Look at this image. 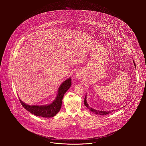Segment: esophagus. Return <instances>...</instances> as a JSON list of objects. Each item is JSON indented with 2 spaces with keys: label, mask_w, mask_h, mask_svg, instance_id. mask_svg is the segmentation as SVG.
Instances as JSON below:
<instances>
[{
  "label": "esophagus",
  "mask_w": 146,
  "mask_h": 146,
  "mask_svg": "<svg viewBox=\"0 0 146 146\" xmlns=\"http://www.w3.org/2000/svg\"><path fill=\"white\" fill-rule=\"evenodd\" d=\"M75 78L77 79H80L82 78V74L81 73V72H76V74H75Z\"/></svg>",
  "instance_id": "34e87169"
}]
</instances>
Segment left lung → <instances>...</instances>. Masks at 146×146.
<instances>
[{
  "label": "left lung",
  "instance_id": "8db88e82",
  "mask_svg": "<svg viewBox=\"0 0 146 146\" xmlns=\"http://www.w3.org/2000/svg\"><path fill=\"white\" fill-rule=\"evenodd\" d=\"M133 63H134V65L135 67H136L135 63L134 61H133ZM86 97H87V94H86L85 97V100H84V104H85V106L88 109H89V110H90L91 112H94V113H96V114H97V115H106L109 114V113H110L111 112L114 111V110L108 111H100V110H96V109H94V108H91L90 106H89V105H88V103H87V101H86Z\"/></svg>",
  "mask_w": 146,
  "mask_h": 146
}]
</instances>
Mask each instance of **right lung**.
Returning <instances> with one entry per match:
<instances>
[{"instance_id":"right-lung-1","label":"right lung","mask_w":146,"mask_h":146,"mask_svg":"<svg viewBox=\"0 0 146 146\" xmlns=\"http://www.w3.org/2000/svg\"><path fill=\"white\" fill-rule=\"evenodd\" d=\"M71 85V79L68 78L60 86L56 99L51 104L45 105H29L23 102L20 98L22 106L32 114L43 117H52L60 111L62 106L63 97Z\"/></svg>"}]
</instances>
